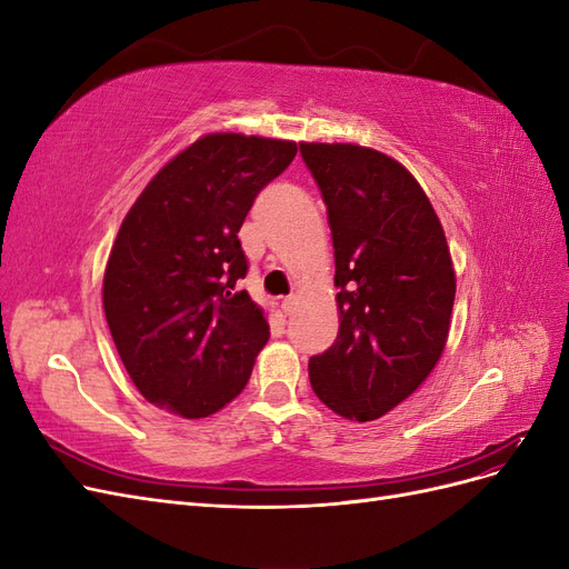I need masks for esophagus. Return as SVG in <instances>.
I'll return each mask as SVG.
<instances>
[{
  "mask_svg": "<svg viewBox=\"0 0 569 569\" xmlns=\"http://www.w3.org/2000/svg\"><path fill=\"white\" fill-rule=\"evenodd\" d=\"M295 306H297V297H295V295L287 297V299H282V311H284V313H291V311H295Z\"/></svg>",
  "mask_w": 569,
  "mask_h": 569,
  "instance_id": "34e87169",
  "label": "esophagus"
}]
</instances>
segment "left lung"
I'll return each instance as SVG.
<instances>
[{
  "label": "left lung",
  "mask_w": 569,
  "mask_h": 569,
  "mask_svg": "<svg viewBox=\"0 0 569 569\" xmlns=\"http://www.w3.org/2000/svg\"><path fill=\"white\" fill-rule=\"evenodd\" d=\"M299 149L327 206L339 287V335L308 360V377L337 416L377 420L441 358L456 299L449 244L399 161L358 144Z\"/></svg>",
  "instance_id": "8db88e82"
}]
</instances>
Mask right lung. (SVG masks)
I'll list each match as a JSON object with an SVG mask.
<instances>
[{"label": "right lung", "instance_id": "right-lung-1", "mask_svg": "<svg viewBox=\"0 0 569 569\" xmlns=\"http://www.w3.org/2000/svg\"><path fill=\"white\" fill-rule=\"evenodd\" d=\"M297 144L206 134L137 197L104 272V313L144 399L180 418L230 403L270 337L247 291L239 228L256 194L295 161Z\"/></svg>", "mask_w": 569, "mask_h": 569}]
</instances>
